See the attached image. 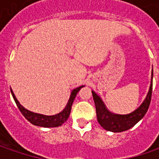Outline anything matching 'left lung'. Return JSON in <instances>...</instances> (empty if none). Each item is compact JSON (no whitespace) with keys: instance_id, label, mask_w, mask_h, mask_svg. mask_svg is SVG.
Instances as JSON below:
<instances>
[{"instance_id":"left-lung-1","label":"left lung","mask_w":159,"mask_h":159,"mask_svg":"<svg viewBox=\"0 0 159 159\" xmlns=\"http://www.w3.org/2000/svg\"><path fill=\"white\" fill-rule=\"evenodd\" d=\"M152 78H153V70H152ZM152 78H151L150 90L144 102L137 110L127 115H118L110 112L106 109L105 105L103 104L101 98L94 91H92L93 98L95 101L96 117L102 127H103L107 131H111L114 133L126 131L143 119L150 107L151 95H152Z\"/></svg>"}]
</instances>
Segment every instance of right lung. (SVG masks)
<instances>
[{
    "label": "right lung",
    "mask_w": 159,
    "mask_h": 159,
    "mask_svg": "<svg viewBox=\"0 0 159 159\" xmlns=\"http://www.w3.org/2000/svg\"><path fill=\"white\" fill-rule=\"evenodd\" d=\"M83 86L77 88V89H73L71 91L70 94V99L68 101V103L66 107L64 109L63 111H61L60 113H58L57 115H53V116H46V115H41V114H38V113H34L30 111L26 110L25 107H23L19 103V102L17 101V99L16 98L15 95L13 93V91L10 89L12 96L14 98V100L16 102V104L17 108L19 109L20 112L23 114V116L27 119L29 122H31L33 125H38V126H44V127H57L59 125H63L64 122L68 119L69 116H70V110H71V105L72 102L74 101L75 97H76L77 93L80 90V89L82 88Z\"/></svg>",
    "instance_id": "add662e5"
}]
</instances>
